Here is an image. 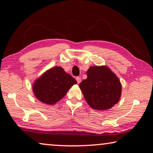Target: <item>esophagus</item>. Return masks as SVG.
I'll list each match as a JSON object with an SVG mask.
<instances>
[{"instance_id":"1","label":"esophagus","mask_w":153,"mask_h":153,"mask_svg":"<svg viewBox=\"0 0 153 153\" xmlns=\"http://www.w3.org/2000/svg\"><path fill=\"white\" fill-rule=\"evenodd\" d=\"M76 79L77 80V84H79V83L81 82V77H76Z\"/></svg>"}]
</instances>
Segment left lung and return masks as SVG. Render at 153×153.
<instances>
[{
  "label": "left lung",
  "instance_id": "obj_1",
  "mask_svg": "<svg viewBox=\"0 0 153 153\" xmlns=\"http://www.w3.org/2000/svg\"><path fill=\"white\" fill-rule=\"evenodd\" d=\"M87 78L79 86L86 102L95 110L109 109L119 102L121 84L118 77L107 66H92Z\"/></svg>",
  "mask_w": 153,
  "mask_h": 153
}]
</instances>
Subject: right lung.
<instances>
[{"label":"right lung","instance_id":"right-lung-1","mask_svg":"<svg viewBox=\"0 0 153 153\" xmlns=\"http://www.w3.org/2000/svg\"><path fill=\"white\" fill-rule=\"evenodd\" d=\"M77 81L61 67H55L45 72L33 82L35 97L43 103L54 105L66 94Z\"/></svg>","mask_w":153,"mask_h":153}]
</instances>
